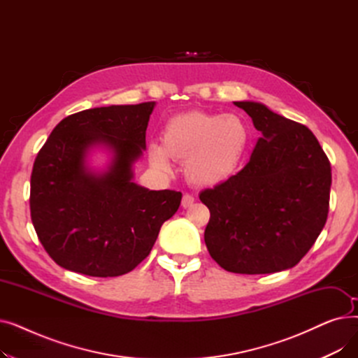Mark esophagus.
<instances>
[{
  "label": "esophagus",
  "instance_id": "obj_1",
  "mask_svg": "<svg viewBox=\"0 0 358 358\" xmlns=\"http://www.w3.org/2000/svg\"><path fill=\"white\" fill-rule=\"evenodd\" d=\"M193 203H194V197L192 194H184L182 196V200H181L182 208H190V206H193Z\"/></svg>",
  "mask_w": 358,
  "mask_h": 358
}]
</instances>
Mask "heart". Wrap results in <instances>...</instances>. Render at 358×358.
<instances>
[{
    "label": "heart",
    "mask_w": 358,
    "mask_h": 358,
    "mask_svg": "<svg viewBox=\"0 0 358 358\" xmlns=\"http://www.w3.org/2000/svg\"><path fill=\"white\" fill-rule=\"evenodd\" d=\"M248 143L250 129L241 116L187 111L166 122L162 145H149V159L162 171L171 169V158L185 159L192 181L216 185L234 176Z\"/></svg>",
    "instance_id": "b5f03b06"
}]
</instances>
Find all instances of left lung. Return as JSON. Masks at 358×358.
I'll use <instances>...</instances> for the list:
<instances>
[{
  "label": "left lung",
  "mask_w": 358,
  "mask_h": 358,
  "mask_svg": "<svg viewBox=\"0 0 358 358\" xmlns=\"http://www.w3.org/2000/svg\"><path fill=\"white\" fill-rule=\"evenodd\" d=\"M261 138L248 164L200 193L210 210L204 242L231 273L294 267L325 227L331 164L312 131L255 101H235Z\"/></svg>",
  "instance_id": "8db88e82"
}]
</instances>
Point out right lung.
Returning <instances> with one entry per match:
<instances>
[{
    "label": "right lung",
    "instance_id": "obj_1",
    "mask_svg": "<svg viewBox=\"0 0 358 358\" xmlns=\"http://www.w3.org/2000/svg\"><path fill=\"white\" fill-rule=\"evenodd\" d=\"M155 101L88 108L61 120L37 154L30 178V215L56 264L91 277H116L149 255L162 223L181 203L174 190H148L134 181L146 149ZM110 149L106 172H91L94 146Z\"/></svg>",
    "mask_w": 358,
    "mask_h": 358
}]
</instances>
